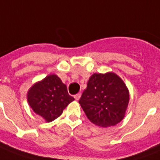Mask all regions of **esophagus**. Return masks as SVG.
<instances>
[{
	"label": "esophagus",
	"mask_w": 160,
	"mask_h": 160,
	"mask_svg": "<svg viewBox=\"0 0 160 160\" xmlns=\"http://www.w3.org/2000/svg\"><path fill=\"white\" fill-rule=\"evenodd\" d=\"M74 98H75V100H76V101H78V100L80 98V93H78V94H76V95H74Z\"/></svg>",
	"instance_id": "obj_1"
}]
</instances>
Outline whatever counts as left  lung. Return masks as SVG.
<instances>
[{
	"mask_svg": "<svg viewBox=\"0 0 160 160\" xmlns=\"http://www.w3.org/2000/svg\"><path fill=\"white\" fill-rule=\"evenodd\" d=\"M79 102L91 122L102 127L113 126L125 116L129 92L114 73L93 74Z\"/></svg>",
	"mask_w": 160,
	"mask_h": 160,
	"instance_id": "left-lung-1",
	"label": "left lung"
}]
</instances>
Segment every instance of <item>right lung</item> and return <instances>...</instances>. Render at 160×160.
Returning <instances> with one entry per match:
<instances>
[{
  "label": "right lung",
  "instance_id": "add662e5",
  "mask_svg": "<svg viewBox=\"0 0 160 160\" xmlns=\"http://www.w3.org/2000/svg\"><path fill=\"white\" fill-rule=\"evenodd\" d=\"M27 98L34 112L47 122L60 116L68 104L74 100L56 74H50L35 83L29 90Z\"/></svg>",
  "mask_w": 160,
  "mask_h": 160
}]
</instances>
